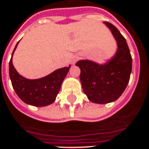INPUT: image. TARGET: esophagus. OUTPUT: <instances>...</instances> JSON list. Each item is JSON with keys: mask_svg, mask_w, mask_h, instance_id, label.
Returning a JSON list of instances; mask_svg holds the SVG:
<instances>
[{"mask_svg": "<svg viewBox=\"0 0 149 149\" xmlns=\"http://www.w3.org/2000/svg\"><path fill=\"white\" fill-rule=\"evenodd\" d=\"M79 55H75L74 56H73V58H72V63L74 65L75 63H76V61L79 59Z\"/></svg>", "mask_w": 149, "mask_h": 149, "instance_id": "esophagus-1", "label": "esophagus"}]
</instances>
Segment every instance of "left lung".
<instances>
[{
    "mask_svg": "<svg viewBox=\"0 0 149 149\" xmlns=\"http://www.w3.org/2000/svg\"><path fill=\"white\" fill-rule=\"evenodd\" d=\"M104 23L111 31L117 43V50L107 62L99 64L90 60L76 63L80 70L83 90L95 104H107L118 100L129 83L132 59L126 39L110 22Z\"/></svg>",
    "mask_w": 149,
    "mask_h": 149,
    "instance_id": "8db88e82",
    "label": "left lung"
}]
</instances>
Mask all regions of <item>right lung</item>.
<instances>
[{"instance_id": "right-lung-1", "label": "right lung", "mask_w": 149, "mask_h": 149, "mask_svg": "<svg viewBox=\"0 0 149 149\" xmlns=\"http://www.w3.org/2000/svg\"><path fill=\"white\" fill-rule=\"evenodd\" d=\"M17 44L14 48L9 62V76L17 96L24 103L37 106H47L54 103L61 89V83L69 72L71 66L57 69L44 77L28 79L19 74L13 64V56Z\"/></svg>"}]
</instances>
